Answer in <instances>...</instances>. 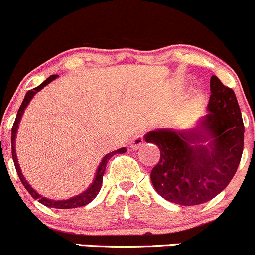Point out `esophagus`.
<instances>
[{"instance_id": "34e87169", "label": "esophagus", "mask_w": 255, "mask_h": 255, "mask_svg": "<svg viewBox=\"0 0 255 255\" xmlns=\"http://www.w3.org/2000/svg\"><path fill=\"white\" fill-rule=\"evenodd\" d=\"M143 143H145V140H143L142 133H136V135L131 138L130 147L132 148V150H137V148H140Z\"/></svg>"}]
</instances>
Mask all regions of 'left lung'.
<instances>
[{"instance_id":"8db88e82","label":"left lung","mask_w":255,"mask_h":255,"mask_svg":"<svg viewBox=\"0 0 255 255\" xmlns=\"http://www.w3.org/2000/svg\"><path fill=\"white\" fill-rule=\"evenodd\" d=\"M208 114L190 128H157L145 141L160 148L151 171L156 192L170 202L197 206L216 197L233 178L244 145V125L236 94L211 77Z\"/></svg>"}]
</instances>
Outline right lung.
<instances>
[{
    "instance_id": "obj_1",
    "label": "right lung",
    "mask_w": 255,
    "mask_h": 255,
    "mask_svg": "<svg viewBox=\"0 0 255 255\" xmlns=\"http://www.w3.org/2000/svg\"><path fill=\"white\" fill-rule=\"evenodd\" d=\"M57 77H58L57 74L50 75V77L47 78V79H45L41 85H38V87L34 88V89L28 90V92H27L26 97H24V99H23V102H22L21 107H19L18 113H17V117H16V120H14L13 128H12V136H11L12 157H13V162H14V166H16V170H17V173H18L19 180H21V182L23 183L24 188H26V190L28 191L29 195H31L32 197L34 198V200H38L39 203H42V205L47 206V207L58 208V210H68V208H77V207H82V206L88 205V203L92 202V201L94 200L95 197H97L98 193H99V191H100V188H102L103 176H104L105 167H107L108 161H109L110 157H112V156H114L115 153H124V152H127V147H122V148H119V150L113 151V152L108 153V155L104 156V158H103L102 162H100L99 167H98L97 173H95V178H94V181H93V183L89 186V188H88V190H85L84 192L80 193V195L74 196V197H72V198H68V200H50V198L43 197V196L39 195V193L37 192V191L34 190V188H32V186L29 185V183L27 182L26 178H24L23 173H22V171H21V167H19V165H18V160H17V153H16V135H17V130H18L19 123H21L22 115H23L24 110H26L27 105L29 104V102H31V100L33 99L34 95H36L37 93L39 92V90H42L43 88L45 87V85L49 84V83L52 82V80L57 79Z\"/></svg>"
}]
</instances>
